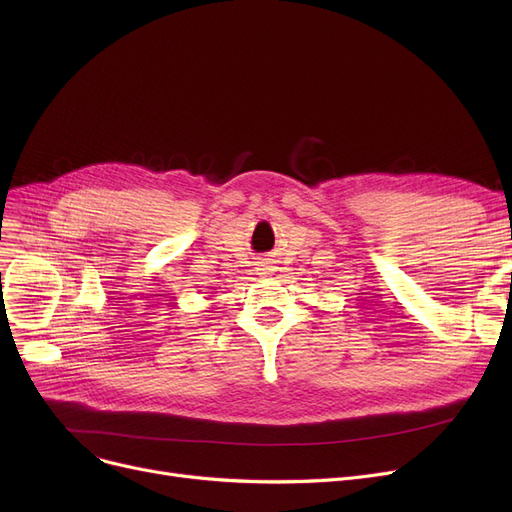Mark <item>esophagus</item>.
I'll return each mask as SVG.
<instances>
[{
    "mask_svg": "<svg viewBox=\"0 0 512 512\" xmlns=\"http://www.w3.org/2000/svg\"><path fill=\"white\" fill-rule=\"evenodd\" d=\"M257 270H259V274H270V265H267V263H261V265L257 267Z\"/></svg>",
    "mask_w": 512,
    "mask_h": 512,
    "instance_id": "1",
    "label": "esophagus"
}]
</instances>
